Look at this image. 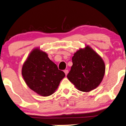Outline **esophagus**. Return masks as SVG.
<instances>
[{
	"instance_id": "1",
	"label": "esophagus",
	"mask_w": 126,
	"mask_h": 126,
	"mask_svg": "<svg viewBox=\"0 0 126 126\" xmlns=\"http://www.w3.org/2000/svg\"><path fill=\"white\" fill-rule=\"evenodd\" d=\"M64 72L65 75H66V76H67V74H68V72H69V71H68V69H65V70H64Z\"/></svg>"
}]
</instances>
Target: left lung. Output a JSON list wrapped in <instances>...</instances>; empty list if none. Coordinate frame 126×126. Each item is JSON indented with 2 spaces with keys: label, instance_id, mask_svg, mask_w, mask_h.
I'll list each match as a JSON object with an SVG mask.
<instances>
[{
  "label": "left lung",
  "instance_id": "8db88e82",
  "mask_svg": "<svg viewBox=\"0 0 126 126\" xmlns=\"http://www.w3.org/2000/svg\"><path fill=\"white\" fill-rule=\"evenodd\" d=\"M72 60L73 65L67 78L75 87L84 92H89L98 87L105 73L102 58L87 45L75 52Z\"/></svg>",
  "mask_w": 126,
  "mask_h": 126
}]
</instances>
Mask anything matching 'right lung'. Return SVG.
Returning <instances> with one entry per match:
<instances>
[{"mask_svg":"<svg viewBox=\"0 0 126 126\" xmlns=\"http://www.w3.org/2000/svg\"><path fill=\"white\" fill-rule=\"evenodd\" d=\"M21 74L28 87L43 97L52 94L65 77L47 54L38 47L29 54L22 65Z\"/></svg>","mask_w":126,"mask_h":126,"instance_id":"add662e5","label":"right lung"}]
</instances>
